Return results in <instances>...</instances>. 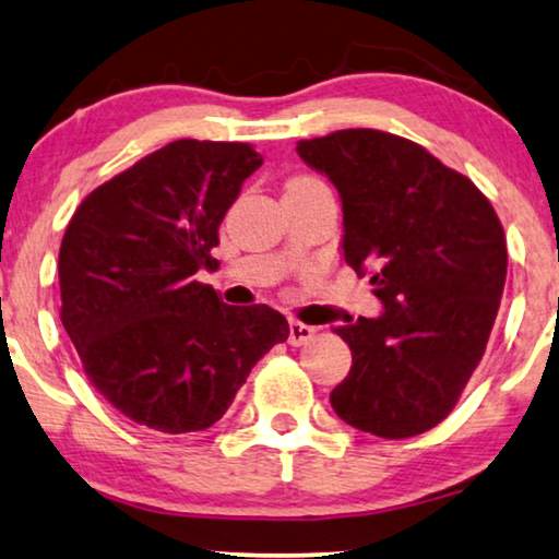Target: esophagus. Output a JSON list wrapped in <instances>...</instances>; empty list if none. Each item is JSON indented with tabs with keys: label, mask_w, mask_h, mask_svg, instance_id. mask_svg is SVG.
<instances>
[{
	"label": "esophagus",
	"mask_w": 559,
	"mask_h": 559,
	"mask_svg": "<svg viewBox=\"0 0 559 559\" xmlns=\"http://www.w3.org/2000/svg\"><path fill=\"white\" fill-rule=\"evenodd\" d=\"M312 335H316V328L305 325L300 320H289V343H293V346H302V343H308Z\"/></svg>",
	"instance_id": "obj_1"
}]
</instances>
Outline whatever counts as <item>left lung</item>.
Masks as SVG:
<instances>
[{
    "mask_svg": "<svg viewBox=\"0 0 559 559\" xmlns=\"http://www.w3.org/2000/svg\"><path fill=\"white\" fill-rule=\"evenodd\" d=\"M338 188L343 257L369 274L379 318L338 325L348 377L331 392L343 423L386 440L432 430L484 358L507 282V236L488 198L438 157L379 129L297 142Z\"/></svg>",
    "mask_w": 559,
    "mask_h": 559,
    "instance_id": "obj_1",
    "label": "left lung"
}]
</instances>
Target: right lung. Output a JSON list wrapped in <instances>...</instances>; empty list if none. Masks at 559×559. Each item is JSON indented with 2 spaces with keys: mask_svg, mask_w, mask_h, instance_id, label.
Listing matches in <instances>:
<instances>
[{
  "mask_svg": "<svg viewBox=\"0 0 559 559\" xmlns=\"http://www.w3.org/2000/svg\"><path fill=\"white\" fill-rule=\"evenodd\" d=\"M264 159L243 142L178 140L83 198L58 257L60 320L96 392L157 432L218 423L289 325L234 308L195 280L241 182Z\"/></svg>",
  "mask_w": 559,
  "mask_h": 559,
  "instance_id": "obj_1",
  "label": "right lung"
}]
</instances>
